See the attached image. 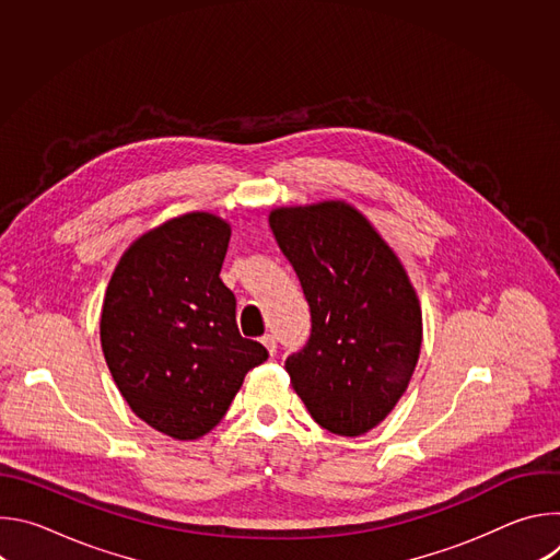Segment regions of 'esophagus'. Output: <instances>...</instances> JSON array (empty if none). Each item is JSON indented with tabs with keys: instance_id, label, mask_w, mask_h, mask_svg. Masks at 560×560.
<instances>
[{
	"instance_id": "obj_1",
	"label": "esophagus",
	"mask_w": 560,
	"mask_h": 560,
	"mask_svg": "<svg viewBox=\"0 0 560 560\" xmlns=\"http://www.w3.org/2000/svg\"><path fill=\"white\" fill-rule=\"evenodd\" d=\"M261 343L266 346V350L270 352V357H275V352H277V339H275L272 335H264V337H261Z\"/></svg>"
}]
</instances>
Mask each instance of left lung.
Segmentation results:
<instances>
[{
  "label": "left lung",
  "instance_id": "obj_1",
  "mask_svg": "<svg viewBox=\"0 0 560 560\" xmlns=\"http://www.w3.org/2000/svg\"><path fill=\"white\" fill-rule=\"evenodd\" d=\"M270 228L310 305L307 343L285 359L294 392L332 434L361 436L408 389L423 324L406 268L343 201L277 208Z\"/></svg>",
  "mask_w": 560,
  "mask_h": 560
}]
</instances>
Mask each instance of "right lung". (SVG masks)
<instances>
[{"label":"right lung","mask_w":560,"mask_h":560,"mask_svg":"<svg viewBox=\"0 0 560 560\" xmlns=\"http://www.w3.org/2000/svg\"><path fill=\"white\" fill-rule=\"evenodd\" d=\"M230 225L188 212L119 259L102 307V350L130 410L179 441L208 434L268 350L238 335L236 299L219 279Z\"/></svg>","instance_id":"obj_1"}]
</instances>
